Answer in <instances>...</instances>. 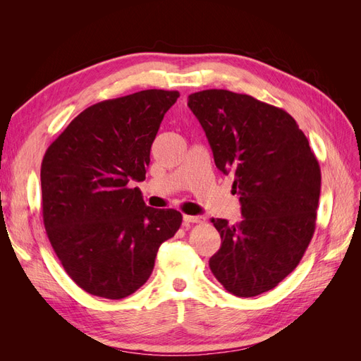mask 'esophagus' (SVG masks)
Returning a JSON list of instances; mask_svg holds the SVG:
<instances>
[{
    "mask_svg": "<svg viewBox=\"0 0 361 361\" xmlns=\"http://www.w3.org/2000/svg\"><path fill=\"white\" fill-rule=\"evenodd\" d=\"M206 218L202 215H183L185 223H204Z\"/></svg>",
    "mask_w": 361,
    "mask_h": 361,
    "instance_id": "1",
    "label": "esophagus"
}]
</instances>
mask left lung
<instances>
[{
  "label": "left lung",
  "instance_id": "1",
  "mask_svg": "<svg viewBox=\"0 0 361 361\" xmlns=\"http://www.w3.org/2000/svg\"><path fill=\"white\" fill-rule=\"evenodd\" d=\"M218 170L232 173L243 221L212 223L221 247L215 279L236 297L274 289L297 268L316 226L321 169L309 140L281 108L228 90L188 96Z\"/></svg>",
  "mask_w": 361,
  "mask_h": 361
}]
</instances>
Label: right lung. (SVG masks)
Instances as JSON below:
<instances>
[{
  "instance_id": "add662e5",
  "label": "right lung",
  "mask_w": 361,
  "mask_h": 361,
  "mask_svg": "<svg viewBox=\"0 0 361 361\" xmlns=\"http://www.w3.org/2000/svg\"><path fill=\"white\" fill-rule=\"evenodd\" d=\"M176 90H143L76 116L42 161V215L49 243L82 290L126 298L145 285L159 245L182 224L176 209L146 206L150 147Z\"/></svg>"
}]
</instances>
